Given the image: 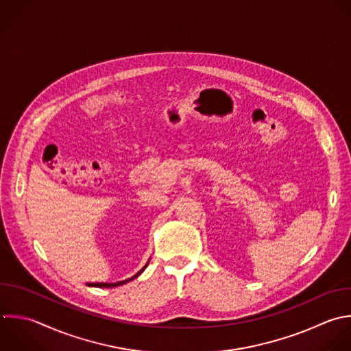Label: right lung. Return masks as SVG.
<instances>
[{"mask_svg":"<svg viewBox=\"0 0 351 351\" xmlns=\"http://www.w3.org/2000/svg\"><path fill=\"white\" fill-rule=\"evenodd\" d=\"M148 266V263L138 271V273H136L132 278H128V280H123V281H118V282H95V284H89V285H92V287H99V288H114V287H119V285H122V284H125V282H129V281H132L133 278H136V277H138L143 271H144V269Z\"/></svg>","mask_w":351,"mask_h":351,"instance_id":"obj_1","label":"right lung"}]
</instances>
